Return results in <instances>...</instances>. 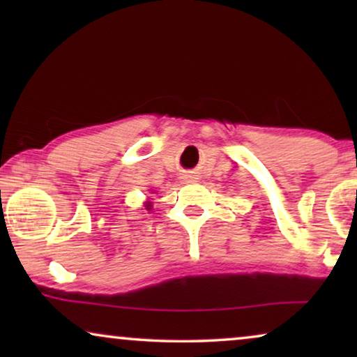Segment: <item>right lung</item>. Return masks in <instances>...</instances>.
I'll return each instance as SVG.
<instances>
[{"mask_svg":"<svg viewBox=\"0 0 357 357\" xmlns=\"http://www.w3.org/2000/svg\"><path fill=\"white\" fill-rule=\"evenodd\" d=\"M144 206H146V209H148V211H151V208H153V204H151V202H146Z\"/></svg>","mask_w":357,"mask_h":357,"instance_id":"add662e5","label":"right lung"}]
</instances>
